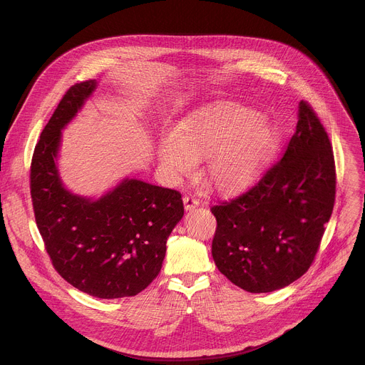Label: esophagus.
Masks as SVG:
<instances>
[{
    "label": "esophagus",
    "instance_id": "1",
    "mask_svg": "<svg viewBox=\"0 0 365 365\" xmlns=\"http://www.w3.org/2000/svg\"><path fill=\"white\" fill-rule=\"evenodd\" d=\"M183 203H185V207L187 211H190V210H195L196 206H199V199L196 197V196H193V195H186L185 197H183Z\"/></svg>",
    "mask_w": 365,
    "mask_h": 365
}]
</instances>
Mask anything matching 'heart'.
I'll return each instance as SVG.
<instances>
[{"label":"heart","mask_w":365,"mask_h":365,"mask_svg":"<svg viewBox=\"0 0 365 365\" xmlns=\"http://www.w3.org/2000/svg\"><path fill=\"white\" fill-rule=\"evenodd\" d=\"M279 141L274 125L245 107H215L186 117L159 144V160L173 178L190 175L206 159L211 183L222 190L247 186Z\"/></svg>","instance_id":"heart-1"}]
</instances>
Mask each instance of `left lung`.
Masks as SVG:
<instances>
[{
    "instance_id": "8db88e82",
    "label": "left lung",
    "mask_w": 365,
    "mask_h": 365,
    "mask_svg": "<svg viewBox=\"0 0 365 365\" xmlns=\"http://www.w3.org/2000/svg\"><path fill=\"white\" fill-rule=\"evenodd\" d=\"M329 137L307 102L283 158L252 187L214 205L212 257L218 270L250 293L283 289L315 259L335 203Z\"/></svg>"
}]
</instances>
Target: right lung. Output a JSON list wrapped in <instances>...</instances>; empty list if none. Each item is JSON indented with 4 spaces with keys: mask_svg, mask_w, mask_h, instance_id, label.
Here are the masks:
<instances>
[{
    "mask_svg": "<svg viewBox=\"0 0 365 365\" xmlns=\"http://www.w3.org/2000/svg\"><path fill=\"white\" fill-rule=\"evenodd\" d=\"M96 89L71 86L41 131L30 168L36 224L55 270L99 299L135 296L160 273L166 241L183 217L180 192L124 179L93 200L69 192L56 165L62 130Z\"/></svg>",
    "mask_w": 365,
    "mask_h": 365,
    "instance_id": "add662e5",
    "label": "right lung"
}]
</instances>
